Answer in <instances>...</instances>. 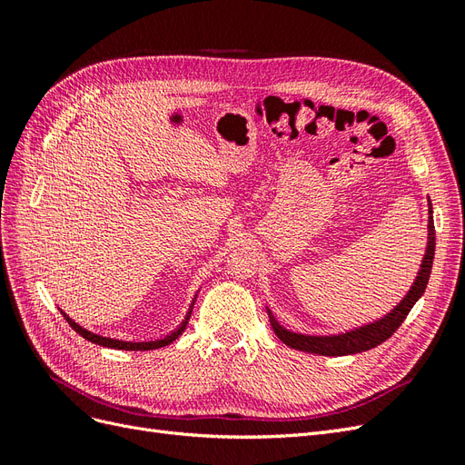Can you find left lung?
<instances>
[{"label": "left lung", "instance_id": "8db88e82", "mask_svg": "<svg viewBox=\"0 0 465 465\" xmlns=\"http://www.w3.org/2000/svg\"><path fill=\"white\" fill-rule=\"evenodd\" d=\"M429 244H427V254L423 263H420L419 275L415 279V283L411 291L407 292V297L393 308V311L384 316L382 320H378L374 323H369V326H362L359 330L347 331L341 335H302V333H294L285 330L283 326H279V322L270 314L272 328L275 335L285 345L304 351V353H314V355H323V357H343V355H355L362 353V351H369L380 343H384L388 337L396 333V330L401 326V322L407 318V314L411 312L413 304L420 299V294L425 292L430 270H432V260H434V244H436V236H434V221H432V205L429 207Z\"/></svg>", "mask_w": 465, "mask_h": 465}]
</instances>
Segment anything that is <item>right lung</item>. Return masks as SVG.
Listing matches in <instances>:
<instances>
[{
  "mask_svg": "<svg viewBox=\"0 0 465 465\" xmlns=\"http://www.w3.org/2000/svg\"><path fill=\"white\" fill-rule=\"evenodd\" d=\"M192 312V311H190ZM190 312H188V316H186V320L182 322V326L176 330V331H173L171 335H166V337H163V340H154V341H122V340H110V337H103V335H96V333H93V331H87L85 328H81L79 323H75L72 318H69L64 311H62V314H64V318L69 322V326H72L81 337H85L87 341H91V343H96V345H103V347H110V349H122V351H149V349H159V347H164V345H168V343H173L176 337L186 330V323H188V318H190Z\"/></svg>",
  "mask_w": 465,
  "mask_h": 465,
  "instance_id": "1",
  "label": "right lung"
}]
</instances>
